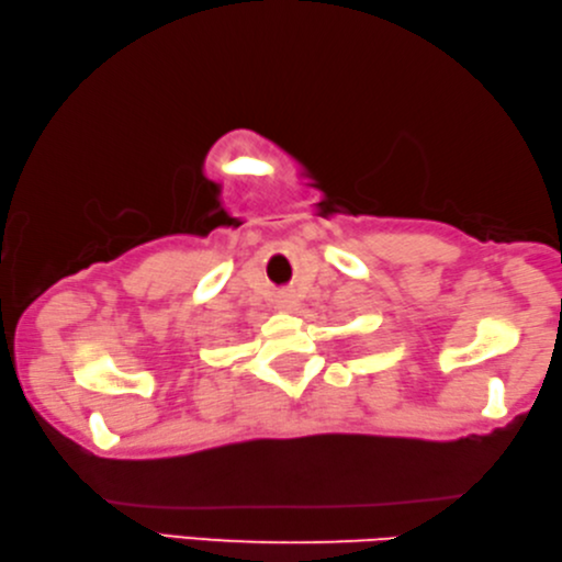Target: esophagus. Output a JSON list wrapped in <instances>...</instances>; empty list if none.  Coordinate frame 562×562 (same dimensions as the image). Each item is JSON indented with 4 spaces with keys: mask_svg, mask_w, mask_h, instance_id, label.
<instances>
[{
    "mask_svg": "<svg viewBox=\"0 0 562 562\" xmlns=\"http://www.w3.org/2000/svg\"><path fill=\"white\" fill-rule=\"evenodd\" d=\"M279 306L281 308H296V296L291 291H281L279 293Z\"/></svg>",
    "mask_w": 562,
    "mask_h": 562,
    "instance_id": "obj_1",
    "label": "esophagus"
}]
</instances>
